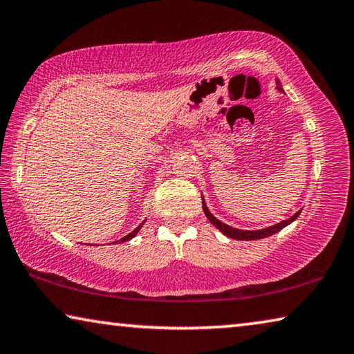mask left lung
I'll return each mask as SVG.
<instances>
[{"label": "left lung", "mask_w": 354, "mask_h": 354, "mask_svg": "<svg viewBox=\"0 0 354 354\" xmlns=\"http://www.w3.org/2000/svg\"><path fill=\"white\" fill-rule=\"evenodd\" d=\"M277 85H279L277 88L280 89V91H282V88H280V82H277ZM201 200H203V198H201ZM203 211H205V214H206V217H207V221H209L216 228L221 230V232H222L223 234H225V236L233 238V239H239V241H252V239H261V238L271 236V234L280 232V230H282L283 227L290 225V223L293 222V221H296V218H298V216L301 214V211H298L295 216H291L290 218H287V221L276 223V225L268 227V228H263V230H255V232H248V230L232 228L230 225H227V223H223V222L218 221V218H216L214 216L211 214L209 209H207V206H206L205 201H203Z\"/></svg>", "instance_id": "1"}]
</instances>
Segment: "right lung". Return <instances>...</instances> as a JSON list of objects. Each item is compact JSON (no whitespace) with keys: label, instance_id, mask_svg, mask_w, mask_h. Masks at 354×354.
Returning <instances> with one entry per match:
<instances>
[{"label":"right lung","instance_id":"obj_1","mask_svg":"<svg viewBox=\"0 0 354 354\" xmlns=\"http://www.w3.org/2000/svg\"><path fill=\"white\" fill-rule=\"evenodd\" d=\"M145 225V222H142V223H140V225L136 228V230H133V232L132 233H129V234H126V236L124 238H121V243H127V241L129 239H132L133 236H136V234L140 232V228H142Z\"/></svg>","mask_w":354,"mask_h":354}]
</instances>
